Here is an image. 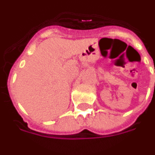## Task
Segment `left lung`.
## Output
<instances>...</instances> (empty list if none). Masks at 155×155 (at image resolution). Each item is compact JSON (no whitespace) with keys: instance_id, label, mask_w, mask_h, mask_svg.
Wrapping results in <instances>:
<instances>
[{"instance_id":"1","label":"left lung","mask_w":155,"mask_h":155,"mask_svg":"<svg viewBox=\"0 0 155 155\" xmlns=\"http://www.w3.org/2000/svg\"><path fill=\"white\" fill-rule=\"evenodd\" d=\"M154 72H155V66H154Z\"/></svg>"}]
</instances>
